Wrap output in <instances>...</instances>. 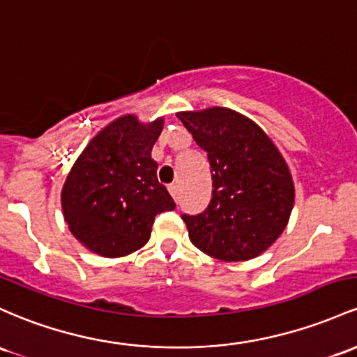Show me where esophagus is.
Here are the masks:
<instances>
[{"instance_id":"34e87169","label":"esophagus","mask_w":357,"mask_h":357,"mask_svg":"<svg viewBox=\"0 0 357 357\" xmlns=\"http://www.w3.org/2000/svg\"><path fill=\"white\" fill-rule=\"evenodd\" d=\"M167 190H169L171 197L174 198L176 202H178V198H179V186L178 185H169V186H167Z\"/></svg>"}]
</instances>
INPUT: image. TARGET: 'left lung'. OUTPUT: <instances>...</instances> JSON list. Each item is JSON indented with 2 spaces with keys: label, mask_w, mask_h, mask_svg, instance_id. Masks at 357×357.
Here are the masks:
<instances>
[{
  "label": "left lung",
  "mask_w": 357,
  "mask_h": 357,
  "mask_svg": "<svg viewBox=\"0 0 357 357\" xmlns=\"http://www.w3.org/2000/svg\"><path fill=\"white\" fill-rule=\"evenodd\" d=\"M178 119L208 155L213 186L202 213L181 215L191 242L220 261L259 256L281 236L295 202L287 162L254 121L232 109Z\"/></svg>",
  "instance_id": "8db88e82"
}]
</instances>
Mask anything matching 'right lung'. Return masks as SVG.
Here are the masks:
<instances>
[{"label": "right lung", "mask_w": 357, "mask_h": 357, "mask_svg": "<svg viewBox=\"0 0 357 357\" xmlns=\"http://www.w3.org/2000/svg\"><path fill=\"white\" fill-rule=\"evenodd\" d=\"M162 119L120 116L98 134L70 169L62 210L70 232L93 252L120 257L147 244L155 215L176 208L158 181L151 151Z\"/></svg>", "instance_id": "add662e5"}]
</instances>
